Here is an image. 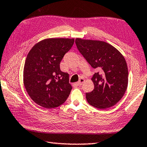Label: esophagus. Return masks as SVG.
Instances as JSON below:
<instances>
[{
    "mask_svg": "<svg viewBox=\"0 0 147 147\" xmlns=\"http://www.w3.org/2000/svg\"><path fill=\"white\" fill-rule=\"evenodd\" d=\"M84 82H85V80L84 78H80V80L76 83V84L78 85H81L83 84V83H84Z\"/></svg>",
    "mask_w": 147,
    "mask_h": 147,
    "instance_id": "34e87169",
    "label": "esophagus"
}]
</instances>
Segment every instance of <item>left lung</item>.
Segmentation results:
<instances>
[{"instance_id":"8db88e82","label":"left lung","mask_w":147,"mask_h":147,"mask_svg":"<svg viewBox=\"0 0 147 147\" xmlns=\"http://www.w3.org/2000/svg\"><path fill=\"white\" fill-rule=\"evenodd\" d=\"M75 43L81 54L98 73L91 80L92 92L86 93V99L96 108L105 109L118 102L128 85L126 60L119 51L107 42L76 38Z\"/></svg>"}]
</instances>
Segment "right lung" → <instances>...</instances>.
I'll return each mask as SVG.
<instances>
[{
    "instance_id": "right-lung-1",
    "label": "right lung",
    "mask_w": 147,
    "mask_h": 147,
    "mask_svg": "<svg viewBox=\"0 0 147 147\" xmlns=\"http://www.w3.org/2000/svg\"><path fill=\"white\" fill-rule=\"evenodd\" d=\"M74 42V38H46L29 51L24 67V85L29 96L38 105L55 108L68 98L72 86L69 74L60 70V63Z\"/></svg>"
}]
</instances>
